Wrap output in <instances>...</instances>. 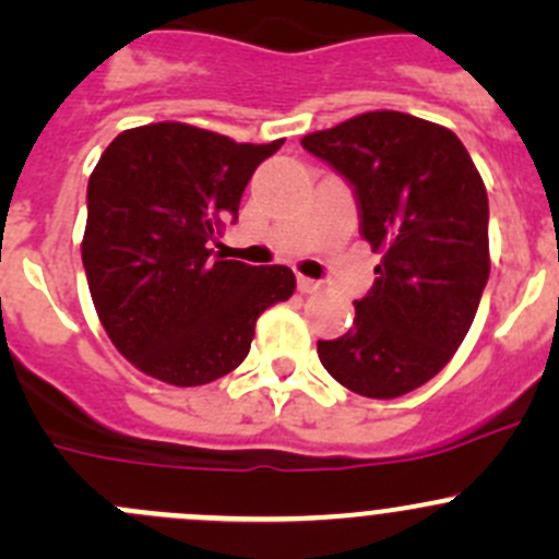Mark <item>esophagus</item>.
<instances>
[{"mask_svg": "<svg viewBox=\"0 0 559 559\" xmlns=\"http://www.w3.org/2000/svg\"><path fill=\"white\" fill-rule=\"evenodd\" d=\"M297 289H300L302 295H313V292L321 289V284H319V281L306 278V275H300V278H297Z\"/></svg>", "mask_w": 559, "mask_h": 559, "instance_id": "esophagus-1", "label": "esophagus"}]
</instances>
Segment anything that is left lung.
I'll return each instance as SVG.
<instances>
[{"label":"left lung","mask_w":559,"mask_h":559,"mask_svg":"<svg viewBox=\"0 0 559 559\" xmlns=\"http://www.w3.org/2000/svg\"><path fill=\"white\" fill-rule=\"evenodd\" d=\"M354 191L359 235L381 251L354 326L319 341L326 373L392 400L427 384L460 348L489 278V202L454 132L405 112H362L302 138Z\"/></svg>","instance_id":"left-lung-1"}]
</instances>
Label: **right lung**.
I'll use <instances>...</instances> for the list:
<instances>
[{"label": "right lung", "mask_w": 559, "mask_h": 559, "mask_svg": "<svg viewBox=\"0 0 559 559\" xmlns=\"http://www.w3.org/2000/svg\"><path fill=\"white\" fill-rule=\"evenodd\" d=\"M281 145L165 121L127 129L99 156L83 267L105 332L134 368L173 386L222 379L248 357L259 316L292 297L289 267H251L211 248Z\"/></svg>", "instance_id": "right-lung-1"}]
</instances>
